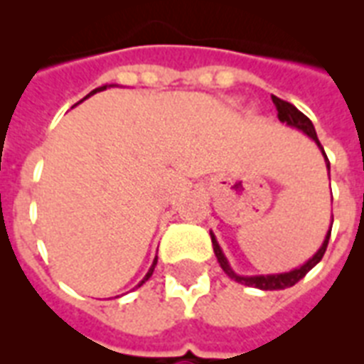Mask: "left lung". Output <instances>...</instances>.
<instances>
[{"instance_id":"obj_1","label":"left lung","mask_w":364,"mask_h":364,"mask_svg":"<svg viewBox=\"0 0 364 364\" xmlns=\"http://www.w3.org/2000/svg\"><path fill=\"white\" fill-rule=\"evenodd\" d=\"M272 102H274V105H276L277 109V119L282 122H285L287 126H291V128H296V130L304 132L306 136L310 137L311 141H316V145L319 147V151L323 153V156H325V164H327V170H328V177H331V162H328L327 154H325V151H323L321 143H319V139H317V134H316V128H314V124H311V121L308 119V117L304 115V113H300L296 107H294L293 104H289V102H283V100H279L277 96H272ZM331 228H333V223H331ZM211 234V243H213V251H215V257L217 260H219V264H221L223 272L227 274L230 279H234V282L242 283V285H247V287H257V289H262V291H279V289H287V287H293L294 283H299L302 277L308 274V272L314 268V266L319 262V260L323 259V255H325V251H327V245H328V238H331V230L327 232V236H325V240H323L321 247L317 249L316 255L311 257V259H308L302 266H299V268H293V270L289 272H282V274H260V276H240V274H236V272L232 270V266L228 264V259L225 257V253H223L221 245H219V242H217L215 234Z\"/></svg>"}]
</instances>
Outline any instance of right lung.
Wrapping results in <instances>:
<instances>
[{
	"mask_svg": "<svg viewBox=\"0 0 364 364\" xmlns=\"http://www.w3.org/2000/svg\"><path fill=\"white\" fill-rule=\"evenodd\" d=\"M109 87H113V85H109ZM105 88H107V85H104V87H100V88H96V90H92V92L88 94V96H92V94H96V92H102V90H105ZM154 266H156V259H154V260H153V264H151V268H149V272H147V274H145V277H143L141 282L137 283V287H141L143 283L147 282L149 277L153 276V272H154Z\"/></svg>",
	"mask_w": 364,
	"mask_h": 364,
	"instance_id": "obj_1",
	"label": "right lung"
}]
</instances>
